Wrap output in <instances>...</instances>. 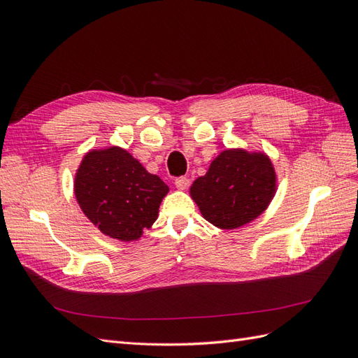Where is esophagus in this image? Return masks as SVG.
I'll use <instances>...</instances> for the list:
<instances>
[{"label": "esophagus", "mask_w": 358, "mask_h": 358, "mask_svg": "<svg viewBox=\"0 0 358 358\" xmlns=\"http://www.w3.org/2000/svg\"><path fill=\"white\" fill-rule=\"evenodd\" d=\"M175 185H176L178 189H187L188 185H189V179L185 178V176L176 178V179H175Z\"/></svg>", "instance_id": "obj_1"}]
</instances>
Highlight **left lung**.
I'll return each mask as SVG.
<instances>
[{
  "instance_id": "obj_1",
  "label": "left lung",
  "mask_w": 358,
  "mask_h": 358,
  "mask_svg": "<svg viewBox=\"0 0 358 358\" xmlns=\"http://www.w3.org/2000/svg\"><path fill=\"white\" fill-rule=\"evenodd\" d=\"M275 191L276 175L266 155L230 149L192 183L191 196L206 221L233 230L262 215Z\"/></svg>"
}]
</instances>
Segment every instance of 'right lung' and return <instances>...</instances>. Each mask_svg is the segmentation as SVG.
<instances>
[{
    "label": "right lung",
    "mask_w": 358,
    "mask_h": 358,
    "mask_svg": "<svg viewBox=\"0 0 358 358\" xmlns=\"http://www.w3.org/2000/svg\"><path fill=\"white\" fill-rule=\"evenodd\" d=\"M169 187L127 150H91L76 173L74 194L100 231L117 241H136L158 216Z\"/></svg>",
    "instance_id": "add662e5"
}]
</instances>
